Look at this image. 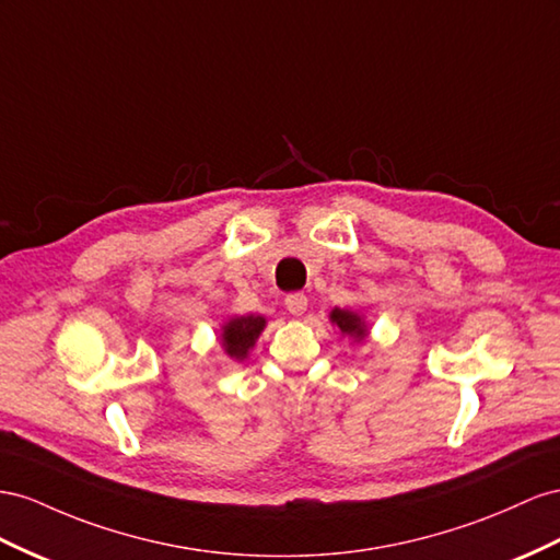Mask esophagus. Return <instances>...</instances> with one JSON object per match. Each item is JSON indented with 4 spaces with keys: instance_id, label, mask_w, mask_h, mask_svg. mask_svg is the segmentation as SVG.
I'll return each instance as SVG.
<instances>
[{
    "instance_id": "esophagus-1",
    "label": "esophagus",
    "mask_w": 560,
    "mask_h": 560,
    "mask_svg": "<svg viewBox=\"0 0 560 560\" xmlns=\"http://www.w3.org/2000/svg\"><path fill=\"white\" fill-rule=\"evenodd\" d=\"M284 306H287V311H290L292 315H304L306 313V308H308V299H306V294H290L284 299Z\"/></svg>"
}]
</instances>
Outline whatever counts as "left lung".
Masks as SVG:
<instances>
[{
	"label": "left lung",
	"instance_id": "1",
	"mask_svg": "<svg viewBox=\"0 0 560 560\" xmlns=\"http://www.w3.org/2000/svg\"><path fill=\"white\" fill-rule=\"evenodd\" d=\"M329 323L341 331V337L353 339V343H362L370 337V325L365 320V315L358 313V311L331 308L329 311Z\"/></svg>",
	"mask_w": 560,
	"mask_h": 560
}]
</instances>
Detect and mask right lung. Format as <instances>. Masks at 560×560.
<instances>
[{
	"instance_id": "right-lung-1",
	"label": "right lung",
	"mask_w": 560,
	"mask_h": 560,
	"mask_svg": "<svg viewBox=\"0 0 560 560\" xmlns=\"http://www.w3.org/2000/svg\"><path fill=\"white\" fill-rule=\"evenodd\" d=\"M264 315H233L221 325V349L235 362H243L266 327Z\"/></svg>"
}]
</instances>
